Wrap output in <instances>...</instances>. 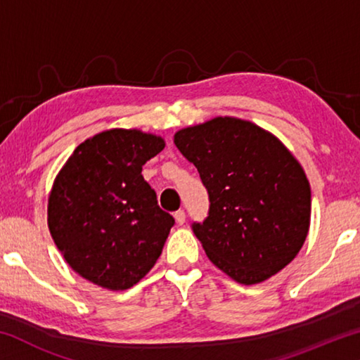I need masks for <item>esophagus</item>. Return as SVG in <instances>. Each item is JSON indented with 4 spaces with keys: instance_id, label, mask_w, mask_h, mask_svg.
I'll list each match as a JSON object with an SVG mask.
<instances>
[{
    "instance_id": "obj_1",
    "label": "esophagus",
    "mask_w": 360,
    "mask_h": 360,
    "mask_svg": "<svg viewBox=\"0 0 360 360\" xmlns=\"http://www.w3.org/2000/svg\"><path fill=\"white\" fill-rule=\"evenodd\" d=\"M174 221H176V224H178V225L184 224V222H186V212L182 211V210L176 211V212H174Z\"/></svg>"
}]
</instances>
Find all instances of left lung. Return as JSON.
I'll use <instances>...</instances> for the list:
<instances>
[{"instance_id": "1", "label": "left lung", "mask_w": 360, "mask_h": 360, "mask_svg": "<svg viewBox=\"0 0 360 360\" xmlns=\"http://www.w3.org/2000/svg\"><path fill=\"white\" fill-rule=\"evenodd\" d=\"M210 193L193 224L208 259L240 284H259L289 265L311 219V188L294 154L252 122L214 117L174 133Z\"/></svg>"}]
</instances>
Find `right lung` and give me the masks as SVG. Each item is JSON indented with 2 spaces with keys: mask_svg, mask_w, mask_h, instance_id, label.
<instances>
[{
  "mask_svg": "<svg viewBox=\"0 0 360 360\" xmlns=\"http://www.w3.org/2000/svg\"><path fill=\"white\" fill-rule=\"evenodd\" d=\"M163 148L152 133L105 130L79 144L53 181L52 238L66 264L103 289L133 288L160 257L174 219L158 208L141 172Z\"/></svg>",
  "mask_w": 360,
  "mask_h": 360,
  "instance_id": "add662e5",
  "label": "right lung"
}]
</instances>
